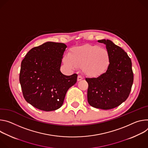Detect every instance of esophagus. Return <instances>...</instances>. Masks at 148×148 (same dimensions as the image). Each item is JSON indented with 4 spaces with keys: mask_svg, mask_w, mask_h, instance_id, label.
Wrapping results in <instances>:
<instances>
[{
    "mask_svg": "<svg viewBox=\"0 0 148 148\" xmlns=\"http://www.w3.org/2000/svg\"><path fill=\"white\" fill-rule=\"evenodd\" d=\"M82 79H83V77H82L81 76L79 75V76H77V81H80L81 80H82Z\"/></svg>",
    "mask_w": 148,
    "mask_h": 148,
    "instance_id": "1",
    "label": "esophagus"
}]
</instances>
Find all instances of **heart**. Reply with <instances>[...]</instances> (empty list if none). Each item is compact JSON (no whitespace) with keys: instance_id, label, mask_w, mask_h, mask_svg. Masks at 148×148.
I'll list each match as a JSON object with an SVG mask.
<instances>
[{"instance_id":"obj_1","label":"heart","mask_w":148,"mask_h":148,"mask_svg":"<svg viewBox=\"0 0 148 148\" xmlns=\"http://www.w3.org/2000/svg\"><path fill=\"white\" fill-rule=\"evenodd\" d=\"M63 61L70 69L81 66V70L87 76L97 77L104 74L110 64L109 51L98 45L86 44L70 49L68 55L64 56Z\"/></svg>"}]
</instances>
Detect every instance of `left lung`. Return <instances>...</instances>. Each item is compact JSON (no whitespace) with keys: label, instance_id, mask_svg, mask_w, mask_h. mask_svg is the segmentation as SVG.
<instances>
[{"label":"left lung","instance_id":"1","mask_svg":"<svg viewBox=\"0 0 148 148\" xmlns=\"http://www.w3.org/2000/svg\"><path fill=\"white\" fill-rule=\"evenodd\" d=\"M97 41L106 45L110 55V64L102 75L86 78L89 85L88 101L94 108L111 109L124 102L129 95L134 82L132 62L126 52L111 40Z\"/></svg>","mask_w":148,"mask_h":148}]
</instances>
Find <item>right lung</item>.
<instances>
[{"label":"right lung","mask_w":148,"mask_h":148,"mask_svg":"<svg viewBox=\"0 0 148 148\" xmlns=\"http://www.w3.org/2000/svg\"><path fill=\"white\" fill-rule=\"evenodd\" d=\"M67 46L47 42L27 52L21 63L19 81L23 97L35 108L52 111L60 108L77 75L66 76L60 71Z\"/></svg>","instance_id":"1"}]
</instances>
